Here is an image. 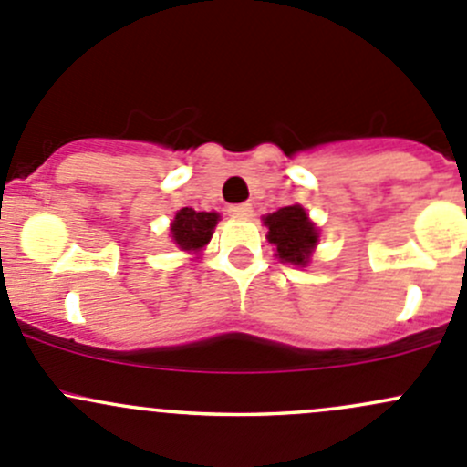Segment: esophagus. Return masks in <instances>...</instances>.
<instances>
[{"instance_id":"esophagus-1","label":"esophagus","mask_w":467,"mask_h":467,"mask_svg":"<svg viewBox=\"0 0 467 467\" xmlns=\"http://www.w3.org/2000/svg\"><path fill=\"white\" fill-rule=\"evenodd\" d=\"M228 214L233 219H251L253 216V207L248 203H239V205H230L228 207Z\"/></svg>"}]
</instances>
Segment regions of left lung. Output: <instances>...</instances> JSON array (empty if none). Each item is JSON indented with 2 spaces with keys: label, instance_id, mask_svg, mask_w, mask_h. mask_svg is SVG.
<instances>
[{
  "label": "left lung",
  "instance_id": "1",
  "mask_svg": "<svg viewBox=\"0 0 467 467\" xmlns=\"http://www.w3.org/2000/svg\"><path fill=\"white\" fill-rule=\"evenodd\" d=\"M264 225L268 228L266 239L275 246V255L282 262L298 264V266H305L309 262L312 251L318 244V230L305 207H280L273 214L264 216Z\"/></svg>",
  "mask_w": 467,
  "mask_h": 467
}]
</instances>
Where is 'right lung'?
I'll list each match as a JSON object with an SVG mask.
<instances>
[{
	"label": "right lung",
	"instance_id": "right-lung-1",
	"mask_svg": "<svg viewBox=\"0 0 467 467\" xmlns=\"http://www.w3.org/2000/svg\"><path fill=\"white\" fill-rule=\"evenodd\" d=\"M219 223L216 212H196L192 207H182L176 212L171 223V239L181 251L199 253L210 244L212 233Z\"/></svg>",
	"mask_w": 467,
	"mask_h": 467
}]
</instances>
